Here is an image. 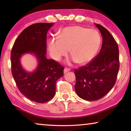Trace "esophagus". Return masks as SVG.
<instances>
[{"mask_svg": "<svg viewBox=\"0 0 131 131\" xmlns=\"http://www.w3.org/2000/svg\"><path fill=\"white\" fill-rule=\"evenodd\" d=\"M70 69L67 68H65V69H64V70H63L64 73H66V72H69V71H70Z\"/></svg>", "mask_w": 131, "mask_h": 131, "instance_id": "obj_1", "label": "esophagus"}]
</instances>
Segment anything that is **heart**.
I'll return each mask as SVG.
<instances>
[{"mask_svg":"<svg viewBox=\"0 0 131 131\" xmlns=\"http://www.w3.org/2000/svg\"><path fill=\"white\" fill-rule=\"evenodd\" d=\"M101 40V35L96 30L77 25L67 26L59 32L58 38L50 40L48 50L52 58L59 61L68 54L69 49L73 62L85 65L95 58Z\"/></svg>","mask_w":131,"mask_h":131,"instance_id":"b5f03b06","label":"heart"}]
</instances>
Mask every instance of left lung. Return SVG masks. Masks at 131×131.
<instances>
[{
  "instance_id": "8db88e82",
  "label": "left lung",
  "mask_w": 131,
  "mask_h": 131,
  "mask_svg": "<svg viewBox=\"0 0 131 131\" xmlns=\"http://www.w3.org/2000/svg\"><path fill=\"white\" fill-rule=\"evenodd\" d=\"M102 36V45L97 56L87 65L74 70L77 95L84 100L96 101L112 90L118 74V44L110 33L99 24H95Z\"/></svg>"
}]
</instances>
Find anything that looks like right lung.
Listing matches in <instances>:
<instances>
[{"label":"right lung","mask_w":131,"mask_h":131,"mask_svg":"<svg viewBox=\"0 0 131 131\" xmlns=\"http://www.w3.org/2000/svg\"><path fill=\"white\" fill-rule=\"evenodd\" d=\"M54 23H37L22 32L15 41L11 52L12 72L22 94L37 103H46L53 98L56 82L63 76L64 68L46 57L47 34ZM25 53H34L38 65L34 72H28L21 65L20 59Z\"/></svg>","instance_id":"obj_1"}]
</instances>
